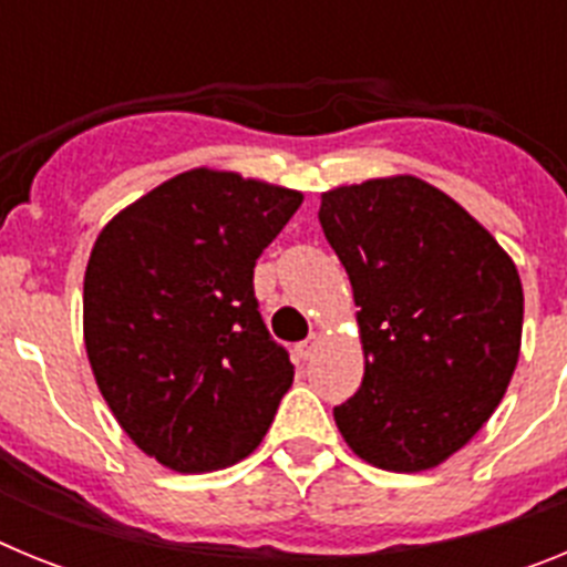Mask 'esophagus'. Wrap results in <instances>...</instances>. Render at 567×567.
<instances>
[{"mask_svg": "<svg viewBox=\"0 0 567 567\" xmlns=\"http://www.w3.org/2000/svg\"><path fill=\"white\" fill-rule=\"evenodd\" d=\"M318 346H320V338H318V334H312V338L300 340V343L295 346V352H298L300 360H309L315 352H318Z\"/></svg>", "mask_w": 567, "mask_h": 567, "instance_id": "1", "label": "esophagus"}]
</instances>
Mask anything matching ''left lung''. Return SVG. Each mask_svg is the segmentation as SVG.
<instances>
[{
  "label": "left lung",
  "mask_w": 567,
  "mask_h": 567,
  "mask_svg": "<svg viewBox=\"0 0 567 567\" xmlns=\"http://www.w3.org/2000/svg\"><path fill=\"white\" fill-rule=\"evenodd\" d=\"M318 218L352 280L365 358L334 423L365 463L434 468L488 423L517 369V267L483 224L414 175L329 189Z\"/></svg>",
  "instance_id": "obj_1"
}]
</instances>
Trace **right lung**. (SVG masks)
Returning a JSON list of instances; mask_svg holds the SVG:
<instances>
[{
    "mask_svg": "<svg viewBox=\"0 0 567 567\" xmlns=\"http://www.w3.org/2000/svg\"><path fill=\"white\" fill-rule=\"evenodd\" d=\"M298 189L187 169L99 233L84 272V346L99 392L144 454L182 474L249 457L295 365L258 312L255 260Z\"/></svg>",
    "mask_w": 567,
    "mask_h": 567,
    "instance_id": "add662e5",
    "label": "right lung"
}]
</instances>
